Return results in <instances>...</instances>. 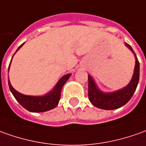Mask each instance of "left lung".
Instances as JSON below:
<instances>
[{
  "instance_id": "obj_1",
  "label": "left lung",
  "mask_w": 146,
  "mask_h": 146,
  "mask_svg": "<svg viewBox=\"0 0 146 146\" xmlns=\"http://www.w3.org/2000/svg\"><path fill=\"white\" fill-rule=\"evenodd\" d=\"M125 46L133 53L135 66L132 79L125 87L113 92H103L98 88L94 79L88 75V97L90 102L96 107L102 110H115L125 105L132 98L139 82L140 66L136 54L130 45L125 43Z\"/></svg>"
}]
</instances>
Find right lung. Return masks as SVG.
<instances>
[{"instance_id": "add662e5", "label": "right lung", "mask_w": 146, "mask_h": 146, "mask_svg": "<svg viewBox=\"0 0 146 146\" xmlns=\"http://www.w3.org/2000/svg\"><path fill=\"white\" fill-rule=\"evenodd\" d=\"M24 44H25V43L21 44V46L17 48L16 52H17ZM13 57H12V60H13ZM12 60H11V62H12ZM11 62H10L9 67V71ZM71 75V74H67V75H63V77L60 78V80L56 84V86H54V88L51 91H49L48 93L45 94L44 95H41V96H33V95H26V94H21L20 92H18L17 90H15L13 86L11 85L9 78L8 82H9L10 90H11L12 94H13L15 98L17 99V101L24 108L28 110L30 112L38 113V112H45V111L54 109L56 106L58 105L60 99L62 88H63L65 83L70 78Z\"/></svg>"}]
</instances>
